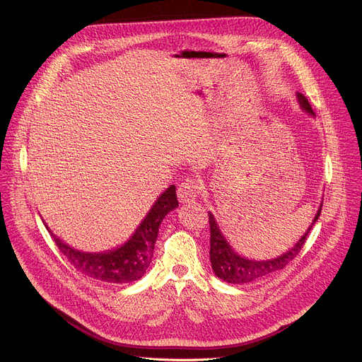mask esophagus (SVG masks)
Returning a JSON list of instances; mask_svg holds the SVG:
<instances>
[{
	"label": "esophagus",
	"mask_w": 362,
	"mask_h": 362,
	"mask_svg": "<svg viewBox=\"0 0 362 362\" xmlns=\"http://www.w3.org/2000/svg\"><path fill=\"white\" fill-rule=\"evenodd\" d=\"M199 195V183L194 179H186L177 187V198L180 204H194Z\"/></svg>",
	"instance_id": "obj_1"
}]
</instances>
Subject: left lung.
I'll return each instance as SVG.
<instances>
[{
  "mask_svg": "<svg viewBox=\"0 0 362 362\" xmlns=\"http://www.w3.org/2000/svg\"><path fill=\"white\" fill-rule=\"evenodd\" d=\"M296 98L299 103V107L302 111L308 112L310 116H314V111L308 103V100L303 97L302 93L296 92ZM322 201L320 202V206L317 210L315 217L313 218V223L307 227L305 233H303L298 242L292 246L291 250L283 252L279 257L269 258V259H252L248 257H243L238 254L229 240L226 239L223 235L220 226L211 211H208V218H210V230H211V239H210V261H211V269L216 273L218 279H221L226 283L232 284H245V283H252L257 280H261L273 274L274 272H279L286 267V265L298 255L300 248L305 243V239L313 229L314 223L318 220L321 213Z\"/></svg>",
  "mask_w": 362,
  "mask_h": 362,
  "instance_id": "left-lung-1",
  "label": "left lung"
}]
</instances>
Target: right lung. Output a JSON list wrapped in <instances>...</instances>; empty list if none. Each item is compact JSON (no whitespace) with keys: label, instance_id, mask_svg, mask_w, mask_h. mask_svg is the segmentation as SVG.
<instances>
[{"label":"right lung","instance_id":"add662e5","mask_svg":"<svg viewBox=\"0 0 362 362\" xmlns=\"http://www.w3.org/2000/svg\"><path fill=\"white\" fill-rule=\"evenodd\" d=\"M179 206L176 198V186L170 185L156 199L146 216L138 224L129 239L117 248L101 252H86L76 250L59 236H55L48 224L44 221L47 230L51 233L55 245L66 255L76 270L88 277L105 283L124 284L139 280L148 270L154 255L156 242L160 224L164 217Z\"/></svg>","mask_w":362,"mask_h":362}]
</instances>
